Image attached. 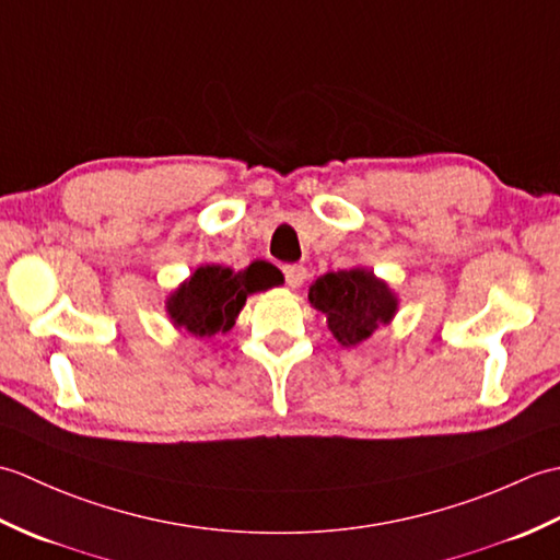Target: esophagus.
Segmentation results:
<instances>
[{"mask_svg": "<svg viewBox=\"0 0 560 560\" xmlns=\"http://www.w3.org/2000/svg\"><path fill=\"white\" fill-rule=\"evenodd\" d=\"M283 277H287V283L291 289L303 287V281L307 279V271L303 265H287L283 267Z\"/></svg>", "mask_w": 560, "mask_h": 560, "instance_id": "esophagus-1", "label": "esophagus"}]
</instances>
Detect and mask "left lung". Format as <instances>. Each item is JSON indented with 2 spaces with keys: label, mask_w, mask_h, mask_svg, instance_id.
<instances>
[{
  "label": "left lung",
  "mask_w": 560,
  "mask_h": 560,
  "mask_svg": "<svg viewBox=\"0 0 560 560\" xmlns=\"http://www.w3.org/2000/svg\"><path fill=\"white\" fill-rule=\"evenodd\" d=\"M307 299L319 313L327 315L331 335L343 347H355L371 337L380 325H387L397 311V299L387 283L365 269L325 273L313 283Z\"/></svg>",
  "instance_id": "1"
}]
</instances>
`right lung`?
<instances>
[{
  "label": "right lung",
  "mask_w": 560,
  "mask_h": 560,
  "mask_svg": "<svg viewBox=\"0 0 560 560\" xmlns=\"http://www.w3.org/2000/svg\"><path fill=\"white\" fill-rule=\"evenodd\" d=\"M277 269L255 261L243 271L229 267H199L168 301L171 319L195 337H213L229 331L249 293L277 287Z\"/></svg>",
  "instance_id": "right-lung-1"
}]
</instances>
